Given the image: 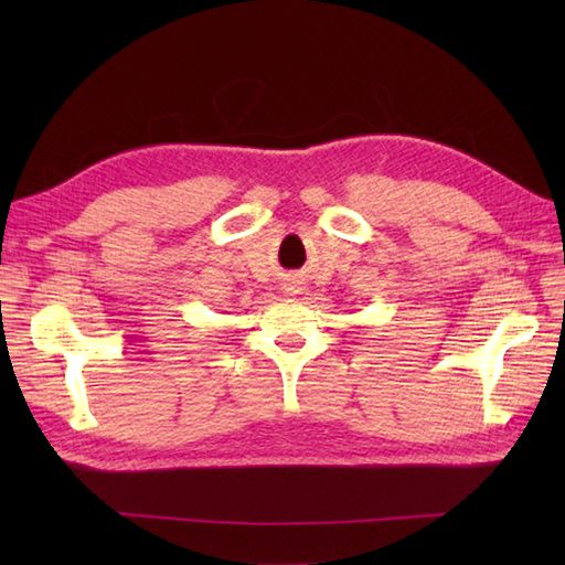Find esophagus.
<instances>
[{
	"label": "esophagus",
	"instance_id": "esophagus-1",
	"mask_svg": "<svg viewBox=\"0 0 565 565\" xmlns=\"http://www.w3.org/2000/svg\"><path fill=\"white\" fill-rule=\"evenodd\" d=\"M289 291H291V296H294V294L301 291V286H289Z\"/></svg>",
	"mask_w": 565,
	"mask_h": 565
}]
</instances>
